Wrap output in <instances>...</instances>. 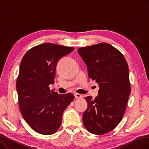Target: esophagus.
I'll list each match as a JSON object with an SVG mask.
<instances>
[{
  "instance_id": "obj_1",
  "label": "esophagus",
  "mask_w": 149,
  "mask_h": 149,
  "mask_svg": "<svg viewBox=\"0 0 149 149\" xmlns=\"http://www.w3.org/2000/svg\"><path fill=\"white\" fill-rule=\"evenodd\" d=\"M74 95L75 97V98H82V95L81 94H80V93H75Z\"/></svg>"
}]
</instances>
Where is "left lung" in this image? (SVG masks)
<instances>
[{"label":"left lung","mask_w":149,"mask_h":149,"mask_svg":"<svg viewBox=\"0 0 149 149\" xmlns=\"http://www.w3.org/2000/svg\"><path fill=\"white\" fill-rule=\"evenodd\" d=\"M78 52L88 67V76L99 85L98 95L86 97L83 115L90 133L103 135L115 129L123 119L130 93L127 63L111 45L101 43L80 48Z\"/></svg>","instance_id":"1"}]
</instances>
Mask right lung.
I'll use <instances>...</instances> for the list:
<instances>
[{"instance_id":"right-lung-1","label":"right lung","mask_w":149,"mask_h":149,"mask_svg":"<svg viewBox=\"0 0 149 149\" xmlns=\"http://www.w3.org/2000/svg\"><path fill=\"white\" fill-rule=\"evenodd\" d=\"M72 47L43 43L28 50L20 65L16 82L21 113L35 132L52 135L59 129L62 115L74 99L70 93L51 91L58 61L73 51Z\"/></svg>"}]
</instances>
